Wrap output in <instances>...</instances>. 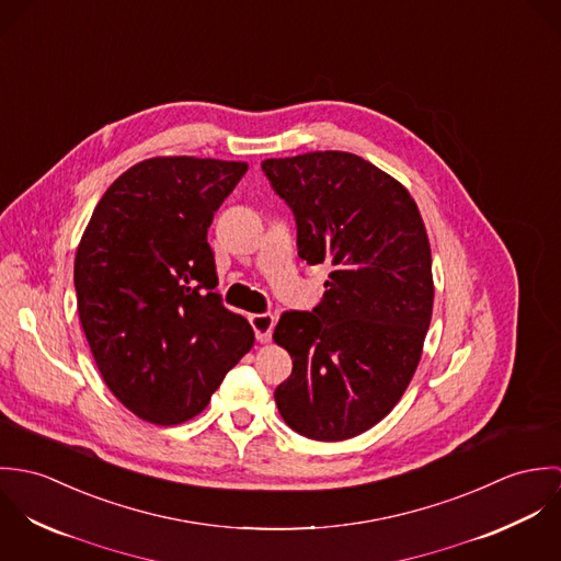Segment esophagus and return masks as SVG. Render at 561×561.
Instances as JSON below:
<instances>
[{"label": "esophagus", "mask_w": 561, "mask_h": 561, "mask_svg": "<svg viewBox=\"0 0 561 561\" xmlns=\"http://www.w3.org/2000/svg\"><path fill=\"white\" fill-rule=\"evenodd\" d=\"M248 321H250V325L254 330L256 341H261V343L270 341L272 330L276 325V318L272 313H254V316H248Z\"/></svg>", "instance_id": "1"}]
</instances>
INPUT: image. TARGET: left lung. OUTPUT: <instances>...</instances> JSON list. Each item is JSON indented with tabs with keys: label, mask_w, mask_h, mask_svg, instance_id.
I'll return each instance as SVG.
<instances>
[{
	"label": "left lung",
	"mask_w": 561,
	"mask_h": 561,
	"mask_svg": "<svg viewBox=\"0 0 561 561\" xmlns=\"http://www.w3.org/2000/svg\"><path fill=\"white\" fill-rule=\"evenodd\" d=\"M296 220L298 256L328 263L323 300L285 311L274 341L291 376L274 400L313 440H345L400 401L432 320V254L408 190L374 163L320 151L261 163Z\"/></svg>",
	"instance_id": "8db88e82"
}]
</instances>
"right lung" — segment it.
<instances>
[{
  "instance_id": "obj_1",
  "label": "right lung",
  "mask_w": 561,
  "mask_h": 561,
  "mask_svg": "<svg viewBox=\"0 0 561 561\" xmlns=\"http://www.w3.org/2000/svg\"><path fill=\"white\" fill-rule=\"evenodd\" d=\"M243 161L153 158L103 194L76 254L81 328L110 391L158 425L196 416L252 347L222 305L207 229Z\"/></svg>"
}]
</instances>
